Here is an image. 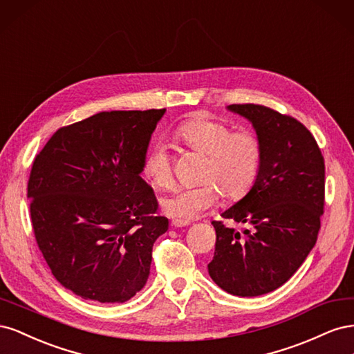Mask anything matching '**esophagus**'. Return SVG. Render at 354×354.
<instances>
[{
	"label": "esophagus",
	"instance_id": "1",
	"mask_svg": "<svg viewBox=\"0 0 354 354\" xmlns=\"http://www.w3.org/2000/svg\"><path fill=\"white\" fill-rule=\"evenodd\" d=\"M171 226H174V227H185V226H189V221L173 220V221H171Z\"/></svg>",
	"mask_w": 354,
	"mask_h": 354
}]
</instances>
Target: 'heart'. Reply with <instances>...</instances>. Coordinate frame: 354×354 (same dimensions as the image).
I'll use <instances>...</instances> for the list:
<instances>
[{
    "mask_svg": "<svg viewBox=\"0 0 354 354\" xmlns=\"http://www.w3.org/2000/svg\"><path fill=\"white\" fill-rule=\"evenodd\" d=\"M174 137L186 147L205 156L201 169L202 185L180 187L162 201L168 217L190 221L218 203L220 192L230 201L248 194L261 165V143L250 130L232 131V127L207 113H195L180 122ZM143 173L159 189L174 183L173 158L162 142L146 152Z\"/></svg>",
    "mask_w": 354,
    "mask_h": 354,
    "instance_id": "obj_1",
    "label": "heart"
}]
</instances>
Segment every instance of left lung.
Segmentation results:
<instances>
[{
	"mask_svg": "<svg viewBox=\"0 0 354 354\" xmlns=\"http://www.w3.org/2000/svg\"><path fill=\"white\" fill-rule=\"evenodd\" d=\"M248 120L261 143L259 174L242 199L221 212L242 230L212 221L216 252L211 279L238 297L282 286L313 250L325 205V162L307 128L260 104H230Z\"/></svg>",
	"mask_w": 354,
	"mask_h": 354,
	"instance_id": "obj_1",
	"label": "left lung"
}]
</instances>
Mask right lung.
Returning a JSON list of instances; mask_svg holds the SVG:
<instances>
[{
	"mask_svg": "<svg viewBox=\"0 0 354 354\" xmlns=\"http://www.w3.org/2000/svg\"><path fill=\"white\" fill-rule=\"evenodd\" d=\"M165 109L112 111L57 130L32 164L28 199L39 250L75 295L125 303L146 285L168 218L140 177Z\"/></svg>",
	"mask_w": 354,
	"mask_h": 354,
	"instance_id": "obj_1",
	"label": "right lung"
}]
</instances>
